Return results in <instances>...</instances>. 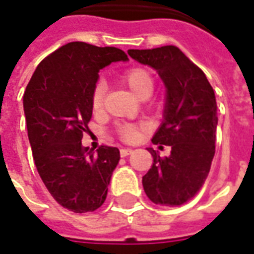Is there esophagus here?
Returning a JSON list of instances; mask_svg holds the SVG:
<instances>
[{"mask_svg":"<svg viewBox=\"0 0 254 254\" xmlns=\"http://www.w3.org/2000/svg\"><path fill=\"white\" fill-rule=\"evenodd\" d=\"M121 157H127L132 153V149H121Z\"/></svg>","mask_w":254,"mask_h":254,"instance_id":"obj_1","label":"esophagus"}]
</instances>
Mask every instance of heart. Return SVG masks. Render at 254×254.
Masks as SVG:
<instances>
[{
	"mask_svg": "<svg viewBox=\"0 0 254 254\" xmlns=\"http://www.w3.org/2000/svg\"><path fill=\"white\" fill-rule=\"evenodd\" d=\"M122 83L133 93L136 97L147 98L154 89V79L147 69L140 66H133L125 70L121 76ZM107 91V84L103 80L96 83L91 91L90 107L93 113H100L104 105V96ZM117 133L124 141H132L137 136V129L130 125H121L117 127Z\"/></svg>",
	"mask_w": 254,
	"mask_h": 254,
	"instance_id": "obj_1",
	"label": "heart"
}]
</instances>
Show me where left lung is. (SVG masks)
<instances>
[{"mask_svg": "<svg viewBox=\"0 0 254 254\" xmlns=\"http://www.w3.org/2000/svg\"><path fill=\"white\" fill-rule=\"evenodd\" d=\"M127 54L156 69L167 87L164 121L153 143L170 146L171 154L163 158L147 149L153 164L141 179L143 189L156 204L181 206L199 192L210 172L218 122L215 94L204 72L175 46Z\"/></svg>", "mask_w": 254, "mask_h": 254, "instance_id": "8db88e82", "label": "left lung"}]
</instances>
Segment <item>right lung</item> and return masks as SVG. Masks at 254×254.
<instances>
[{
	"mask_svg": "<svg viewBox=\"0 0 254 254\" xmlns=\"http://www.w3.org/2000/svg\"><path fill=\"white\" fill-rule=\"evenodd\" d=\"M127 60L120 48L72 41L39 64L23 94L36 168L57 203L73 213L101 207L120 161L117 147L101 146L94 153L82 146V137L100 69Z\"/></svg>",
	"mask_w": 254,
	"mask_h": 254,
	"instance_id": "add662e5",
	"label": "right lung"
}]
</instances>
